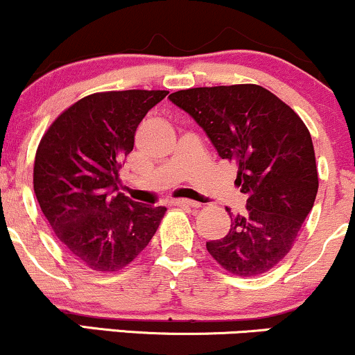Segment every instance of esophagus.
I'll use <instances>...</instances> for the list:
<instances>
[{
    "label": "esophagus",
    "mask_w": 355,
    "mask_h": 355,
    "mask_svg": "<svg viewBox=\"0 0 355 355\" xmlns=\"http://www.w3.org/2000/svg\"><path fill=\"white\" fill-rule=\"evenodd\" d=\"M172 203L175 207H191V209H198V207H200V203L198 202L187 200V198H178V200H173Z\"/></svg>",
    "instance_id": "obj_1"
}]
</instances>
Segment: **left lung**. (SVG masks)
Returning a JSON list of instances; mask_svg holds the SVG:
<instances>
[{"label": "left lung", "mask_w": 355, "mask_h": 355, "mask_svg": "<svg viewBox=\"0 0 355 355\" xmlns=\"http://www.w3.org/2000/svg\"><path fill=\"white\" fill-rule=\"evenodd\" d=\"M202 126L220 158L235 162L247 214L207 250L230 274L255 277L294 245L319 190L311 133L300 116L259 85L203 87L168 96Z\"/></svg>", "instance_id": "obj_1"}]
</instances>
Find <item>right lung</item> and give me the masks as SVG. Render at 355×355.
<instances>
[{
    "label": "right lung",
    "instance_id": "right-lung-1",
    "mask_svg": "<svg viewBox=\"0 0 355 355\" xmlns=\"http://www.w3.org/2000/svg\"><path fill=\"white\" fill-rule=\"evenodd\" d=\"M168 92L125 89L85 96L46 130L35 157L33 189L60 242L96 272H116L148 245L165 207L116 191L137 126Z\"/></svg>",
    "mask_w": 355,
    "mask_h": 355
}]
</instances>
